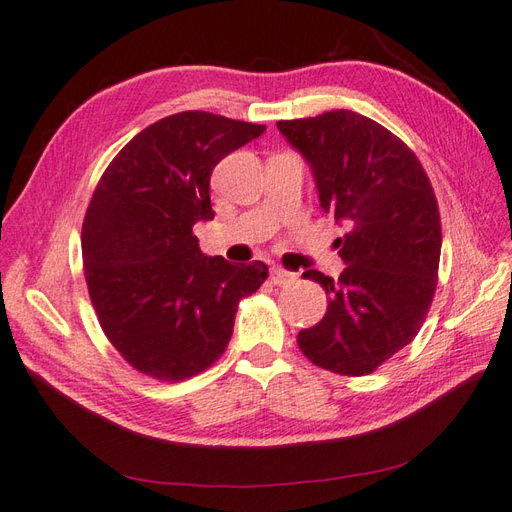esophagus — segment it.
<instances>
[{"instance_id": "esophagus-1", "label": "esophagus", "mask_w": 512, "mask_h": 512, "mask_svg": "<svg viewBox=\"0 0 512 512\" xmlns=\"http://www.w3.org/2000/svg\"><path fill=\"white\" fill-rule=\"evenodd\" d=\"M269 280H271V284H275V286H284V284H290V282L297 280V275L286 271V269H282V267H271Z\"/></svg>"}]
</instances>
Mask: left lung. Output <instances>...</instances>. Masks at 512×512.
I'll list each match as a JSON object with an SVG mask.
<instances>
[{"mask_svg":"<svg viewBox=\"0 0 512 512\" xmlns=\"http://www.w3.org/2000/svg\"><path fill=\"white\" fill-rule=\"evenodd\" d=\"M312 166L320 207L348 232L335 282L303 273L329 294L327 314L297 335L314 365L367 376L421 331L438 286L442 224L431 181L414 151L354 111L277 121Z\"/></svg>","mask_w":512,"mask_h":512,"instance_id":"8db88e82","label":"left lung"}]
</instances>
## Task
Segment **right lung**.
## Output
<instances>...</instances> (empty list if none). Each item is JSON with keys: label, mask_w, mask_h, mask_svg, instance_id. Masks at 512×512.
Listing matches in <instances>:
<instances>
[{"label": "right lung", "mask_w": 512, "mask_h": 512, "mask_svg": "<svg viewBox=\"0 0 512 512\" xmlns=\"http://www.w3.org/2000/svg\"><path fill=\"white\" fill-rule=\"evenodd\" d=\"M265 126L183 111L138 132L106 166L83 220V269L108 342L130 367L188 380L224 354L237 305L267 265L205 256L192 232L213 220L209 181Z\"/></svg>", "instance_id": "obj_1"}]
</instances>
